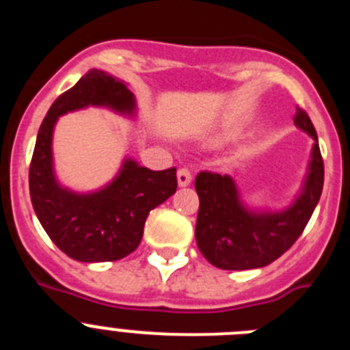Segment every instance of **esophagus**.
<instances>
[{
  "label": "esophagus",
  "instance_id": "obj_1",
  "mask_svg": "<svg viewBox=\"0 0 350 350\" xmlns=\"http://www.w3.org/2000/svg\"><path fill=\"white\" fill-rule=\"evenodd\" d=\"M193 177H191V172L187 168H180L177 173V182L180 187H187L191 184Z\"/></svg>",
  "mask_w": 350,
  "mask_h": 350
}]
</instances>
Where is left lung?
Returning <instances> with one entry per match:
<instances>
[{
  "label": "left lung",
  "instance_id": "1",
  "mask_svg": "<svg viewBox=\"0 0 350 350\" xmlns=\"http://www.w3.org/2000/svg\"><path fill=\"white\" fill-rule=\"evenodd\" d=\"M295 126L314 140L307 173L295 200L284 208L249 206L231 175L202 172L194 187L200 196L198 249L221 270H254L279 259L298 240L324 184V163L317 133L307 112L296 108Z\"/></svg>",
  "mask_w": 350,
  "mask_h": 350
}]
</instances>
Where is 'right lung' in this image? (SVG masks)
<instances>
[{"mask_svg":"<svg viewBox=\"0 0 350 350\" xmlns=\"http://www.w3.org/2000/svg\"><path fill=\"white\" fill-rule=\"evenodd\" d=\"M89 107L128 119L138 113L128 83L103 70H89L52 103L40 126L29 166L31 203L43 230L71 259L117 261L138 247L148 212L175 194L177 170L154 172L126 156L116 177L100 189L79 193L61 184L54 168V128L61 116Z\"/></svg>","mask_w":350,"mask_h":350,"instance_id":"add662e5","label":"right lung"}]
</instances>
